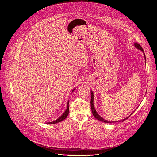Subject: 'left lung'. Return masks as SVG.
Instances as JSON below:
<instances>
[{
    "label": "left lung",
    "instance_id": "left-lung-1",
    "mask_svg": "<svg viewBox=\"0 0 157 157\" xmlns=\"http://www.w3.org/2000/svg\"><path fill=\"white\" fill-rule=\"evenodd\" d=\"M134 45H135V47H137L138 49H139V50H142V52H144V50H143V49H142V47L139 44L135 43V44H134ZM144 56L145 59V54H144ZM90 94H91L90 107H91L92 113L94 117L96 119H97V120H100V121H103V122H104V123H115V122H118V121H124V120H127V119L132 115V114H131V115H129V116L128 117H127L126 118H125V119H124V120H121V121H107V120H104L103 118H101V117L96 112V111H95V109H94V103H93V101H94V95H93V93H92V91L90 92Z\"/></svg>",
    "mask_w": 157,
    "mask_h": 157
}]
</instances>
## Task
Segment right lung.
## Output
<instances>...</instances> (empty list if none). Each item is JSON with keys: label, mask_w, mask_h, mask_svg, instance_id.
<instances>
[{"label": "right lung", "mask_w": 157, "mask_h": 157, "mask_svg": "<svg viewBox=\"0 0 157 157\" xmlns=\"http://www.w3.org/2000/svg\"><path fill=\"white\" fill-rule=\"evenodd\" d=\"M74 90H75V89H73L72 92H73ZM68 113H69V101H68L67 108V109H66L65 113H64L59 118H58L57 120H56V121H52V122H48V123H48V124H56V123H59V122H60V121H63V120H65V119L67 117V116L68 115Z\"/></svg>", "instance_id": "add662e5"}]
</instances>
